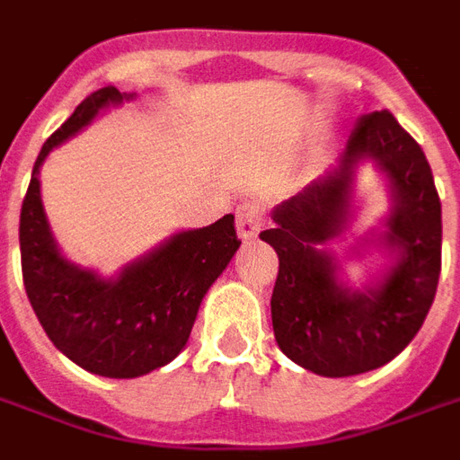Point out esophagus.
<instances>
[{"label": "esophagus", "mask_w": 460, "mask_h": 460, "mask_svg": "<svg viewBox=\"0 0 460 460\" xmlns=\"http://www.w3.org/2000/svg\"><path fill=\"white\" fill-rule=\"evenodd\" d=\"M263 221H266V214H263V207L259 201H243L236 209V231L243 241L259 236Z\"/></svg>", "instance_id": "1"}]
</instances>
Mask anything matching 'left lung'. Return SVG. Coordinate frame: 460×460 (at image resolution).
Masks as SVG:
<instances>
[{
    "label": "left lung",
    "mask_w": 460,
    "mask_h": 460,
    "mask_svg": "<svg viewBox=\"0 0 460 460\" xmlns=\"http://www.w3.org/2000/svg\"><path fill=\"white\" fill-rule=\"evenodd\" d=\"M362 161L385 174L393 207L385 229L373 232L360 248H385L393 266L352 289L339 279V264L324 246L351 218ZM273 221L261 239L279 253L270 318L283 355L320 376H352L386 365L414 340L441 273V201L424 150L394 115H365L338 164L280 201Z\"/></svg>",
    "instance_id": "left-lung-1"
}]
</instances>
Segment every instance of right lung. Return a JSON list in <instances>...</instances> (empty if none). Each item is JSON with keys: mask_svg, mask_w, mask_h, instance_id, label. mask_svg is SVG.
<instances>
[{"mask_svg": "<svg viewBox=\"0 0 460 460\" xmlns=\"http://www.w3.org/2000/svg\"><path fill=\"white\" fill-rule=\"evenodd\" d=\"M132 98L105 85L75 108L39 152L19 219L24 288L41 328L75 365L111 379L147 375L180 355L207 290L241 246L234 217L226 214L204 229L172 234L115 279L61 253L46 219L39 170L49 152L101 111Z\"/></svg>", "mask_w": 460, "mask_h": 460, "instance_id": "add662e5", "label": "right lung"}]
</instances>
